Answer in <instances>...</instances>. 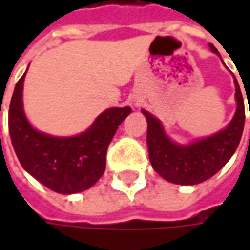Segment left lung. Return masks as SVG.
Segmentation results:
<instances>
[{"instance_id": "8db88e82", "label": "left lung", "mask_w": 250, "mask_h": 250, "mask_svg": "<svg viewBox=\"0 0 250 250\" xmlns=\"http://www.w3.org/2000/svg\"><path fill=\"white\" fill-rule=\"evenodd\" d=\"M210 50L220 55L213 44H210ZM235 91L236 112L229 125L216 135L188 146H181L169 140L160 121L147 111H142L147 120L146 140L150 163L154 171L168 182L177 185H196L211 178L224 167L235 153L245 125L244 97L236 79Z\"/></svg>"}]
</instances>
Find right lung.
Here are the masks:
<instances>
[{"label":"right lung","instance_id":"1","mask_svg":"<svg viewBox=\"0 0 250 250\" xmlns=\"http://www.w3.org/2000/svg\"><path fill=\"white\" fill-rule=\"evenodd\" d=\"M24 75L15 86L8 114L12 146L22 167L58 193L71 195L89 189L104 174L108 145L132 110L129 107L105 110L78 136H50L34 129L24 115Z\"/></svg>","mask_w":250,"mask_h":250}]
</instances>
